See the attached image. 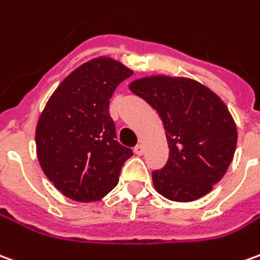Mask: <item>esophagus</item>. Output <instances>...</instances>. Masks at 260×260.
Returning <instances> with one entry per match:
<instances>
[{
	"label": "esophagus",
	"instance_id": "esophagus-1",
	"mask_svg": "<svg viewBox=\"0 0 260 260\" xmlns=\"http://www.w3.org/2000/svg\"><path fill=\"white\" fill-rule=\"evenodd\" d=\"M134 152H135V155L138 156H142L143 153H145V148H143V145H136L135 148H134Z\"/></svg>",
	"mask_w": 260,
	"mask_h": 260
}]
</instances>
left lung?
Masks as SVG:
<instances>
[{"label":"left lung","instance_id":"left-lung-1","mask_svg":"<svg viewBox=\"0 0 260 260\" xmlns=\"http://www.w3.org/2000/svg\"><path fill=\"white\" fill-rule=\"evenodd\" d=\"M129 90L155 108L166 131L170 152L165 168L152 173L156 191L179 203L210 193L237 149V125L224 101L186 77H142Z\"/></svg>","mask_w":260,"mask_h":260}]
</instances>
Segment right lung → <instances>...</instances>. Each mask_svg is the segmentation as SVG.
I'll return each mask as SVG.
<instances>
[{
  "mask_svg": "<svg viewBox=\"0 0 260 260\" xmlns=\"http://www.w3.org/2000/svg\"><path fill=\"white\" fill-rule=\"evenodd\" d=\"M132 73L121 61L100 56L69 74L45 105L36 125V153L43 173L69 199H103L134 155L115 141L108 110L118 84Z\"/></svg>",
  "mask_w": 260,
  "mask_h": 260,
  "instance_id": "add662e5",
  "label": "right lung"
}]
</instances>
